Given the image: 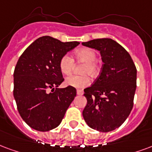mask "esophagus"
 <instances>
[{"mask_svg":"<svg viewBox=\"0 0 152 152\" xmlns=\"http://www.w3.org/2000/svg\"><path fill=\"white\" fill-rule=\"evenodd\" d=\"M76 93H77L78 95H82V94L84 93V91L81 90V89H77V90H76Z\"/></svg>","mask_w":152,"mask_h":152,"instance_id":"34e87169","label":"esophagus"}]
</instances>
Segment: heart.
<instances>
[{
    "instance_id": "heart-1",
    "label": "heart",
    "mask_w": 152,
    "mask_h": 152,
    "mask_svg": "<svg viewBox=\"0 0 152 152\" xmlns=\"http://www.w3.org/2000/svg\"><path fill=\"white\" fill-rule=\"evenodd\" d=\"M74 56L76 61L84 63V65L82 66L81 68V73L84 75H73L69 76L66 79L65 83L68 86L82 88L88 86L90 83L89 77L86 74L93 77L96 76L99 74L100 67L96 60V53L95 50L91 48H84L76 50L74 54ZM74 65L75 62L73 59L67 54L64 55L59 59V70L65 76L70 75Z\"/></svg>"
}]
</instances>
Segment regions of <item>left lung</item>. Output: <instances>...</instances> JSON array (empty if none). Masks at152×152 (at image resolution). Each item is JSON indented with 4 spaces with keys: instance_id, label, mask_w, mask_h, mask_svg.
I'll return each mask as SVG.
<instances>
[{
    "instance_id": "left-lung-1",
    "label": "left lung",
    "mask_w": 152,
    "mask_h": 152,
    "mask_svg": "<svg viewBox=\"0 0 152 152\" xmlns=\"http://www.w3.org/2000/svg\"><path fill=\"white\" fill-rule=\"evenodd\" d=\"M100 50L102 64L100 75L84 89L87 104L84 119L89 127L101 132L118 128L127 118L134 105L137 70L124 48L111 39L82 42Z\"/></svg>"
}]
</instances>
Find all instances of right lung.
<instances>
[{"mask_svg":"<svg viewBox=\"0 0 152 152\" xmlns=\"http://www.w3.org/2000/svg\"><path fill=\"white\" fill-rule=\"evenodd\" d=\"M79 44L42 36L19 57L13 72V96L20 116L31 128L48 131L62 122L76 89L72 86L57 88L64 80L59 59Z\"/></svg>","mask_w":152,"mask_h":152,"instance_id":"add662e5","label":"right lung"}]
</instances>
